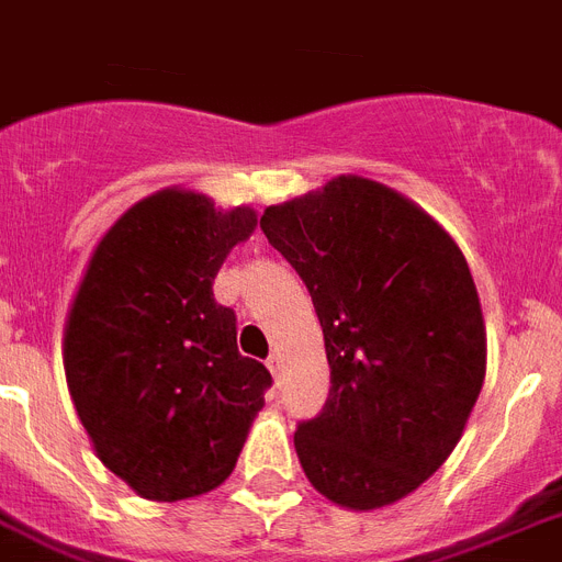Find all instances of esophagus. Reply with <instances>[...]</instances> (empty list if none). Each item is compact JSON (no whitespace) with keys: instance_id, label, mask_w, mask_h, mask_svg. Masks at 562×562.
<instances>
[{"instance_id":"34e87169","label":"esophagus","mask_w":562,"mask_h":562,"mask_svg":"<svg viewBox=\"0 0 562 562\" xmlns=\"http://www.w3.org/2000/svg\"><path fill=\"white\" fill-rule=\"evenodd\" d=\"M268 371H271L273 376L282 374V357H280V353H271V357H268Z\"/></svg>"}]
</instances>
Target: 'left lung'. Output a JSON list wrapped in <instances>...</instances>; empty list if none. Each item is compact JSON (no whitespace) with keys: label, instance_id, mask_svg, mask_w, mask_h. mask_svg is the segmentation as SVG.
Instances as JSON below:
<instances>
[{"label":"left lung","instance_id":"1","mask_svg":"<svg viewBox=\"0 0 562 562\" xmlns=\"http://www.w3.org/2000/svg\"><path fill=\"white\" fill-rule=\"evenodd\" d=\"M259 228L303 277L331 369L323 412L294 434L305 477L351 512L391 506L446 463L483 389L469 262L419 205L351 173Z\"/></svg>","mask_w":562,"mask_h":562}]
</instances>
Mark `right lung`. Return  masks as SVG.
I'll use <instances>...</instances> for the list:
<instances>
[{"mask_svg":"<svg viewBox=\"0 0 562 562\" xmlns=\"http://www.w3.org/2000/svg\"><path fill=\"white\" fill-rule=\"evenodd\" d=\"M257 228L248 205L150 193L93 248L65 325V376L93 451L139 497H200L237 465L271 374L237 351L214 277Z\"/></svg>","mask_w":562,"mask_h":562,"instance_id":"add662e5","label":"right lung"}]
</instances>
